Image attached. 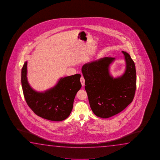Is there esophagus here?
<instances>
[{"instance_id": "34e87169", "label": "esophagus", "mask_w": 160, "mask_h": 160, "mask_svg": "<svg viewBox=\"0 0 160 160\" xmlns=\"http://www.w3.org/2000/svg\"><path fill=\"white\" fill-rule=\"evenodd\" d=\"M80 81H81V82L82 86H84L85 80H84V78H83V77H81V78L80 79Z\"/></svg>"}]
</instances>
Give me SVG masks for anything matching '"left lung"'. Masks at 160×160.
<instances>
[{
  "label": "left lung",
  "mask_w": 160,
  "mask_h": 160,
  "mask_svg": "<svg viewBox=\"0 0 160 160\" xmlns=\"http://www.w3.org/2000/svg\"><path fill=\"white\" fill-rule=\"evenodd\" d=\"M125 70L114 78L110 67L115 58L104 57L82 66L85 89L93 112L98 117L108 118L120 112L133 101L136 89L135 64L130 55L122 51Z\"/></svg>",
  "instance_id": "1"
}]
</instances>
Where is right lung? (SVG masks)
Masks as SVG:
<instances>
[{
  "label": "right lung",
  "mask_w": 160,
  "mask_h": 160,
  "mask_svg": "<svg viewBox=\"0 0 160 160\" xmlns=\"http://www.w3.org/2000/svg\"><path fill=\"white\" fill-rule=\"evenodd\" d=\"M27 62L21 72V83L27 105L37 115L51 121L66 119L71 113L76 94L82 87L81 74L60 78L56 85L43 92L30 86L27 77Z\"/></svg>",
  "instance_id": "1"
}]
</instances>
